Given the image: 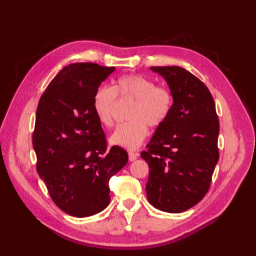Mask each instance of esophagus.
Listing matches in <instances>:
<instances>
[{
    "mask_svg": "<svg viewBox=\"0 0 256 256\" xmlns=\"http://www.w3.org/2000/svg\"><path fill=\"white\" fill-rule=\"evenodd\" d=\"M128 156H129V161H134L138 157V152H128Z\"/></svg>",
    "mask_w": 256,
    "mask_h": 256,
    "instance_id": "34e87169",
    "label": "esophagus"
}]
</instances>
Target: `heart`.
<instances>
[{
  "label": "heart",
  "instance_id": "b5f03b06",
  "mask_svg": "<svg viewBox=\"0 0 256 256\" xmlns=\"http://www.w3.org/2000/svg\"><path fill=\"white\" fill-rule=\"evenodd\" d=\"M116 96L134 100L128 114L129 122L122 124L111 136L114 145L134 150L140 146L150 127L164 124L173 109L172 92L164 86H156L152 79L141 74H125L113 82L112 88L102 86L92 96V110L102 126L114 125L113 108Z\"/></svg>",
  "mask_w": 256,
  "mask_h": 256
}]
</instances>
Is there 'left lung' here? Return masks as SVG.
<instances>
[{"instance_id": "left-lung-1", "label": "left lung", "mask_w": 256, "mask_h": 256, "mask_svg": "<svg viewBox=\"0 0 256 256\" xmlns=\"http://www.w3.org/2000/svg\"><path fill=\"white\" fill-rule=\"evenodd\" d=\"M166 81L174 104L141 157L148 164V202L178 214L196 205L210 187L219 160V120L206 85L178 66L150 67Z\"/></svg>"}]
</instances>
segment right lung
Wrapping results in <instances>:
<instances>
[{
  "label": "right lung",
  "mask_w": 256,
  "mask_h": 256,
  "mask_svg": "<svg viewBox=\"0 0 256 256\" xmlns=\"http://www.w3.org/2000/svg\"><path fill=\"white\" fill-rule=\"evenodd\" d=\"M115 67L74 63L56 74L40 97L33 147L36 170L49 194L66 214L84 218L110 203V178L128 162L120 146L106 150L92 96Z\"/></svg>",
  "instance_id": "right-lung-1"
}]
</instances>
